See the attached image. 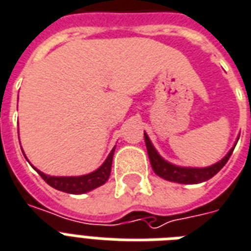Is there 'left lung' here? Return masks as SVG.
I'll return each mask as SVG.
<instances>
[{"mask_svg":"<svg viewBox=\"0 0 251 251\" xmlns=\"http://www.w3.org/2000/svg\"><path fill=\"white\" fill-rule=\"evenodd\" d=\"M144 137H145L146 149H148L150 163H151V167H153L154 172H155L158 176H160L162 179L170 180V181L174 182H180V184H198V182L206 181V180L211 179L212 176H215L216 174L224 167V164L227 163L234 149L233 146V148L229 150V153H228L223 159L219 160L218 163L212 164L210 167L186 168L179 167V166H174V164L166 162V160L157 153V150L154 149V146L151 145V142H150L149 137H148L146 133H144Z\"/></svg>","mask_w":251,"mask_h":251,"instance_id":"8db88e82","label":"left lung"}]
</instances>
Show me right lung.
Here are the masks:
<instances>
[{
    "mask_svg": "<svg viewBox=\"0 0 251 251\" xmlns=\"http://www.w3.org/2000/svg\"><path fill=\"white\" fill-rule=\"evenodd\" d=\"M114 151H115V148L111 150V153L109 154V157L103 162L101 167L96 170L94 172H92V174H88V175L84 176L57 177V176L45 175L44 172L39 171L37 168H35V170L45 180L46 184H49L50 186H53V188L61 190V192L71 194L87 193L89 190L94 189V188H97V186L102 185V184H105L109 180L110 172H111V164H113Z\"/></svg>",
    "mask_w": 251,
    "mask_h": 251,
    "instance_id": "add662e5",
    "label": "right lung"
}]
</instances>
